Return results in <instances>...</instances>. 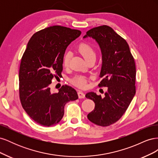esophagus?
Segmentation results:
<instances>
[{
  "label": "esophagus",
  "mask_w": 158,
  "mask_h": 158,
  "mask_svg": "<svg viewBox=\"0 0 158 158\" xmlns=\"http://www.w3.org/2000/svg\"><path fill=\"white\" fill-rule=\"evenodd\" d=\"M78 95L79 98H80V99H82V98H85V94L84 92H82V91H79V92H78Z\"/></svg>",
  "instance_id": "34e87169"
}]
</instances>
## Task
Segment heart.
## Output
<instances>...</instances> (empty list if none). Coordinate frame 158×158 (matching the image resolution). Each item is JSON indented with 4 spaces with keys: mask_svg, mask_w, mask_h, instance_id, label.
I'll use <instances>...</instances> for the list:
<instances>
[{
    "mask_svg": "<svg viewBox=\"0 0 158 158\" xmlns=\"http://www.w3.org/2000/svg\"><path fill=\"white\" fill-rule=\"evenodd\" d=\"M78 51L83 56L85 60H88L92 57H95V52L93 48V47L88 44L84 43L81 44L78 47ZM71 54L70 52H66L64 55L63 58V64L65 66H67L69 64V61L70 59ZM73 83L77 85L78 87H84L86 84V79L84 76H77L73 80Z\"/></svg>",
    "mask_w": 158,
    "mask_h": 158,
    "instance_id": "b5f03b06",
    "label": "heart"
}]
</instances>
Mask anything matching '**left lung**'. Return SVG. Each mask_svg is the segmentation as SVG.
<instances>
[{
  "label": "left lung",
  "instance_id": "obj_1",
  "mask_svg": "<svg viewBox=\"0 0 158 158\" xmlns=\"http://www.w3.org/2000/svg\"><path fill=\"white\" fill-rule=\"evenodd\" d=\"M95 40L101 50L102 64L99 86L107 87L105 96L90 92L85 98L95 103L94 111L88 114L95 125L107 127L116 123L130 105L136 94V66L127 42L111 27L102 26L86 32Z\"/></svg>",
  "mask_w": 158,
  "mask_h": 158
}]
</instances>
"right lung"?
Returning a JSON list of instances; mask_svg holds the SVG:
<instances>
[{
  "mask_svg": "<svg viewBox=\"0 0 158 158\" xmlns=\"http://www.w3.org/2000/svg\"><path fill=\"white\" fill-rule=\"evenodd\" d=\"M80 34L77 30L50 26L33 34L27 45L19 71L20 98L27 114L41 126L59 123L66 103L78 98L69 85L52 93L49 85L54 76L61 75L65 51Z\"/></svg>",
  "mask_w": 158,
  "mask_h": 158,
  "instance_id": "1",
  "label": "right lung"
}]
</instances>
